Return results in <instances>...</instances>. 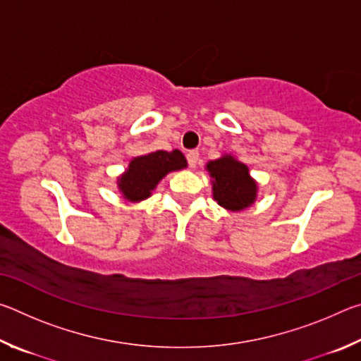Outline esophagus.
<instances>
[{
	"mask_svg": "<svg viewBox=\"0 0 361 361\" xmlns=\"http://www.w3.org/2000/svg\"><path fill=\"white\" fill-rule=\"evenodd\" d=\"M186 159H188V164H189V167L194 169L195 166H197V162H199V151H195V149L189 151L188 154H186Z\"/></svg>",
	"mask_w": 361,
	"mask_h": 361,
	"instance_id": "esophagus-1",
	"label": "esophagus"
}]
</instances>
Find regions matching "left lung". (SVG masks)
Wrapping results in <instances>:
<instances>
[{"label": "left lung", "instance_id": "obj_1", "mask_svg": "<svg viewBox=\"0 0 361 361\" xmlns=\"http://www.w3.org/2000/svg\"><path fill=\"white\" fill-rule=\"evenodd\" d=\"M213 178V197L224 209L239 212L256 199V183L250 178L245 164L224 156L207 164Z\"/></svg>", "mask_w": 361, "mask_h": 361}]
</instances>
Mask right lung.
I'll use <instances>...</instances> for the list:
<instances>
[{"mask_svg": "<svg viewBox=\"0 0 361 361\" xmlns=\"http://www.w3.org/2000/svg\"><path fill=\"white\" fill-rule=\"evenodd\" d=\"M186 167V159L178 149L156 151L135 157L127 172L119 178V189L126 199L137 202L151 195V191L164 176Z\"/></svg>", "mask_w": 361, "mask_h": 361, "instance_id": "add662e5", "label": "right lung"}]
</instances>
